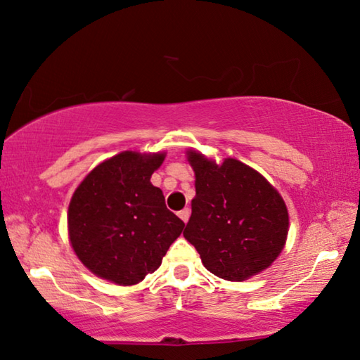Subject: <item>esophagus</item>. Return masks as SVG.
<instances>
[{"mask_svg":"<svg viewBox=\"0 0 360 360\" xmlns=\"http://www.w3.org/2000/svg\"><path fill=\"white\" fill-rule=\"evenodd\" d=\"M190 215H191V212H190V209H184V210H180L179 212V217L181 218V221H188V219H190Z\"/></svg>","mask_w":360,"mask_h":360,"instance_id":"1","label":"esophagus"}]
</instances>
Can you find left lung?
Here are the masks:
<instances>
[{"label": "left lung", "instance_id": "1", "mask_svg": "<svg viewBox=\"0 0 360 360\" xmlns=\"http://www.w3.org/2000/svg\"><path fill=\"white\" fill-rule=\"evenodd\" d=\"M188 161L196 174V198L186 240L219 278L243 281L262 272L285 247V200L259 172L232 158L218 166L190 150Z\"/></svg>", "mask_w": 360, "mask_h": 360}]
</instances>
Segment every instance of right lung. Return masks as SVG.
I'll list each match as a JSON object with an SVG mask.
<instances>
[{"label":"right lung","mask_w":360,"mask_h":360,"mask_svg":"<svg viewBox=\"0 0 360 360\" xmlns=\"http://www.w3.org/2000/svg\"><path fill=\"white\" fill-rule=\"evenodd\" d=\"M164 153L123 151L94 167L69 204L71 245L94 275L117 285L142 281L161 266L185 223L150 184Z\"/></svg>","instance_id":"add662e5"}]
</instances>
